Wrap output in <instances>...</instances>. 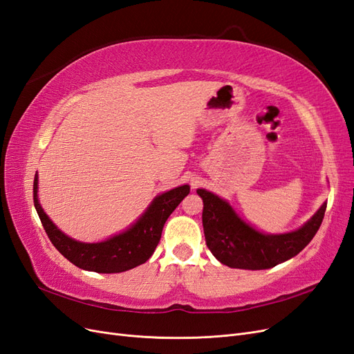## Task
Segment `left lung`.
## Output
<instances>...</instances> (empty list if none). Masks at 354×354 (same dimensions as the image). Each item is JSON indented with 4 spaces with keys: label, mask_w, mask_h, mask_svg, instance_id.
I'll list each match as a JSON object with an SVG mask.
<instances>
[{
    "label": "left lung",
    "mask_w": 354,
    "mask_h": 354,
    "mask_svg": "<svg viewBox=\"0 0 354 354\" xmlns=\"http://www.w3.org/2000/svg\"><path fill=\"white\" fill-rule=\"evenodd\" d=\"M196 194L203 202L202 224L212 255L232 269L264 270L292 259L315 238L322 224L326 201L303 226L285 233H266L242 218L230 202L207 189Z\"/></svg>",
    "instance_id": "left-lung-1"
}]
</instances>
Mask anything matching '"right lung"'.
<instances>
[{
  "label": "right lung",
  "instance_id": "1",
  "mask_svg": "<svg viewBox=\"0 0 354 354\" xmlns=\"http://www.w3.org/2000/svg\"><path fill=\"white\" fill-rule=\"evenodd\" d=\"M189 192V185L162 192L125 230L100 242H81L62 232L42 209L38 198V173L34 180L35 209L51 243L72 264L95 273L127 272L151 259L162 234L165 221Z\"/></svg>",
  "mask_w": 354,
  "mask_h": 354
}]
</instances>
